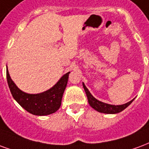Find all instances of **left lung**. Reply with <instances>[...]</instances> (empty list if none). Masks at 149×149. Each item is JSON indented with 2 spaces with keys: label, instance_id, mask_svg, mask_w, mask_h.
I'll return each mask as SVG.
<instances>
[{
  "label": "left lung",
  "instance_id": "8db88e82",
  "mask_svg": "<svg viewBox=\"0 0 149 149\" xmlns=\"http://www.w3.org/2000/svg\"><path fill=\"white\" fill-rule=\"evenodd\" d=\"M82 85H83V88H84L86 96H87L89 104L91 105L92 108H94L95 110H97V111L100 112V113H120L122 110H124L126 107H128L132 103V101L134 100L132 99V101H130L129 102L123 104V105H120V106H114V105L106 104V103L100 102V101L96 99L95 97H93L92 94H91V92L88 91L87 88L86 87L84 83H82Z\"/></svg>",
  "mask_w": 149,
  "mask_h": 149
}]
</instances>
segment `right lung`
<instances>
[{"label":"right lung","instance_id":"right-lung-1","mask_svg":"<svg viewBox=\"0 0 149 149\" xmlns=\"http://www.w3.org/2000/svg\"><path fill=\"white\" fill-rule=\"evenodd\" d=\"M69 74L70 72L64 74L60 80L48 91L40 94H30L23 92L17 87L11 79L8 68L6 69L8 84L14 99L29 113L37 116L51 114L59 109Z\"/></svg>","mask_w":149,"mask_h":149}]
</instances>
